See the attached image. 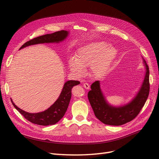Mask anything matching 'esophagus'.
Listing matches in <instances>:
<instances>
[{"instance_id": "34e87169", "label": "esophagus", "mask_w": 159, "mask_h": 159, "mask_svg": "<svg viewBox=\"0 0 159 159\" xmlns=\"http://www.w3.org/2000/svg\"><path fill=\"white\" fill-rule=\"evenodd\" d=\"M83 85H84V87L85 89H89V85L88 83H84Z\"/></svg>"}]
</instances>
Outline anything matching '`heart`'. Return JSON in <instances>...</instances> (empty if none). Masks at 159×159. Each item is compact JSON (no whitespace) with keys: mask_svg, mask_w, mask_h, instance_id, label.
Listing matches in <instances>:
<instances>
[{"mask_svg":"<svg viewBox=\"0 0 159 159\" xmlns=\"http://www.w3.org/2000/svg\"><path fill=\"white\" fill-rule=\"evenodd\" d=\"M117 54L112 45L104 42H95L85 45L78 51L76 58L69 61L70 70L78 75L85 74V68L91 67L93 75L101 77L108 71Z\"/></svg>","mask_w":159,"mask_h":159,"instance_id":"heart-1","label":"heart"}]
</instances>
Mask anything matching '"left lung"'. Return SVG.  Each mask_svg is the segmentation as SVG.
<instances>
[{
  "mask_svg": "<svg viewBox=\"0 0 159 159\" xmlns=\"http://www.w3.org/2000/svg\"><path fill=\"white\" fill-rule=\"evenodd\" d=\"M146 73L141 87L131 102L120 107H114L108 103L100 88L99 81L91 85L88 97L95 117L100 121L109 125H122L132 121L140 113L148 98L150 90L149 68L144 60Z\"/></svg>",
  "mask_w": 159,
  "mask_h": 159,
  "instance_id": "8db88e82",
  "label": "left lung"
}]
</instances>
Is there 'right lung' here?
<instances>
[{
	"label": "right lung",
	"mask_w": 159,
	"mask_h": 159,
	"mask_svg": "<svg viewBox=\"0 0 159 159\" xmlns=\"http://www.w3.org/2000/svg\"><path fill=\"white\" fill-rule=\"evenodd\" d=\"M69 32L66 30L57 31L52 34H48L43 36L34 38L33 39L26 42L24 44L20 49L23 48L38 44H43V43H58L60 42L65 40L66 37L68 36ZM79 81L70 80L66 81L64 84V88L62 89L61 92L55 103L50 106L48 109L45 110L44 111L30 113L25 111L21 109L18 108L14 104L11 99V102L14 107H15L19 112H20L26 119L30 122L39 125H54L58 122L60 120L64 117L67 109L70 102L71 97V89L75 85L80 84Z\"/></svg>",
	"instance_id": "1"
}]
</instances>
